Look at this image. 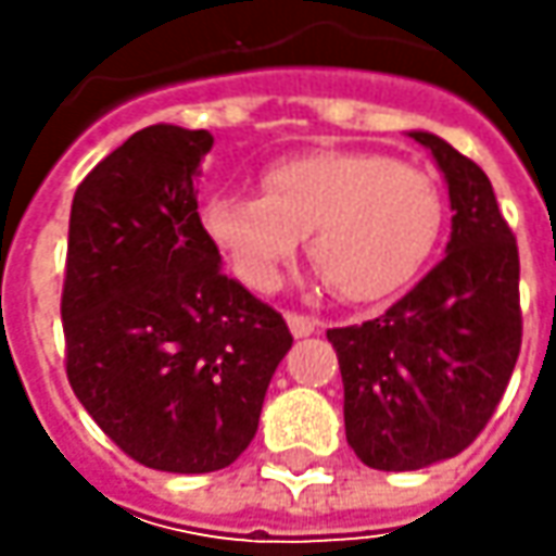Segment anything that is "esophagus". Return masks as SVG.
<instances>
[{
	"mask_svg": "<svg viewBox=\"0 0 556 556\" xmlns=\"http://www.w3.org/2000/svg\"><path fill=\"white\" fill-rule=\"evenodd\" d=\"M288 325L293 337H309V333L318 331V321L309 315H300V312H288Z\"/></svg>",
	"mask_w": 556,
	"mask_h": 556,
	"instance_id": "1",
	"label": "esophagus"
}]
</instances>
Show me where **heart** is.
Segmentation results:
<instances>
[{"label":"heart","instance_id":"obj_1","mask_svg":"<svg viewBox=\"0 0 556 556\" xmlns=\"http://www.w3.org/2000/svg\"><path fill=\"white\" fill-rule=\"evenodd\" d=\"M445 201L437 179L371 151H309L271 163L263 194L219 191L203 228L253 290L278 285L281 266L306 247L350 303L393 296L437 250Z\"/></svg>","mask_w":556,"mask_h":556}]
</instances>
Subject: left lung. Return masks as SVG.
Segmentation results:
<instances>
[{
  "label": "left lung",
  "mask_w": 556,
  "mask_h": 556,
  "mask_svg": "<svg viewBox=\"0 0 556 556\" xmlns=\"http://www.w3.org/2000/svg\"><path fill=\"white\" fill-rule=\"evenodd\" d=\"M408 136L448 185L445 256L380 318L328 331L346 442L374 470L460 455L495 415L523 343L520 253L489 176L433 132Z\"/></svg>",
  "instance_id": "left-lung-1"
}]
</instances>
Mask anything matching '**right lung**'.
Returning a JSON list of instances; mask_svg holds the SVG:
<instances>
[{
    "mask_svg": "<svg viewBox=\"0 0 556 556\" xmlns=\"http://www.w3.org/2000/svg\"><path fill=\"white\" fill-rule=\"evenodd\" d=\"M210 148L206 129L148 126L71 206L67 380L129 458L166 473H213L244 452L293 343L285 318L225 275L198 216Z\"/></svg>",
    "mask_w": 556,
    "mask_h": 556,
    "instance_id": "right-lung-1",
    "label": "right lung"
}]
</instances>
